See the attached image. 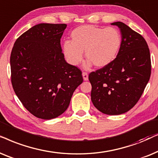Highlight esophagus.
I'll list each match as a JSON object with an SVG mask.
<instances>
[{
	"label": "esophagus",
	"mask_w": 158,
	"mask_h": 158,
	"mask_svg": "<svg viewBox=\"0 0 158 158\" xmlns=\"http://www.w3.org/2000/svg\"><path fill=\"white\" fill-rule=\"evenodd\" d=\"M82 77H83L84 80H85V81L88 80V73H87L83 72V73H82Z\"/></svg>",
	"instance_id": "34e87169"
}]
</instances>
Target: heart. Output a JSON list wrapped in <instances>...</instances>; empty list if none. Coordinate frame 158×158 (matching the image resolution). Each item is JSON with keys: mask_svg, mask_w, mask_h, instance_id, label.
I'll return each instance as SVG.
<instances>
[{"mask_svg": "<svg viewBox=\"0 0 158 158\" xmlns=\"http://www.w3.org/2000/svg\"><path fill=\"white\" fill-rule=\"evenodd\" d=\"M72 40H66L63 51L67 61L77 66L82 61L84 51L87 62L86 69L92 64L98 67L108 66L115 59L122 45V36L115 27H98L84 25L73 29Z\"/></svg>", "mask_w": 158, "mask_h": 158, "instance_id": "b5f03b06", "label": "heart"}]
</instances>
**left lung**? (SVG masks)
<instances>
[{"label":"left lung","instance_id":"1","mask_svg":"<svg viewBox=\"0 0 158 158\" xmlns=\"http://www.w3.org/2000/svg\"><path fill=\"white\" fill-rule=\"evenodd\" d=\"M120 29L122 45L115 59L89 74L91 100L107 115H120L136 104L151 74L150 53L144 37L124 23L113 22Z\"/></svg>","mask_w":158,"mask_h":158}]
</instances>
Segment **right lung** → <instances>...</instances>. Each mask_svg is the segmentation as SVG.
I'll use <instances>...</instances> for the list:
<instances>
[{"mask_svg":"<svg viewBox=\"0 0 158 158\" xmlns=\"http://www.w3.org/2000/svg\"><path fill=\"white\" fill-rule=\"evenodd\" d=\"M65 24L35 25L14 43L10 58L11 84L24 108L39 118L59 116L83 81L81 71L64 58L60 38Z\"/></svg>","mask_w":158,"mask_h":158,"instance_id":"obj_1","label":"right lung"}]
</instances>
